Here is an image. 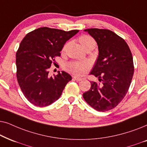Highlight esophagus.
I'll use <instances>...</instances> for the list:
<instances>
[{
    "label": "esophagus",
    "instance_id": "esophagus-1",
    "mask_svg": "<svg viewBox=\"0 0 147 147\" xmlns=\"http://www.w3.org/2000/svg\"><path fill=\"white\" fill-rule=\"evenodd\" d=\"M74 79H75V80H76V81H82V80L83 79V78L77 77V76H75V77H74Z\"/></svg>",
    "mask_w": 147,
    "mask_h": 147
}]
</instances>
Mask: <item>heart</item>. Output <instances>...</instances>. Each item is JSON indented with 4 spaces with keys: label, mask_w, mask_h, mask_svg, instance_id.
<instances>
[{
    "label": "heart",
    "mask_w": 147,
    "mask_h": 147,
    "mask_svg": "<svg viewBox=\"0 0 147 147\" xmlns=\"http://www.w3.org/2000/svg\"><path fill=\"white\" fill-rule=\"evenodd\" d=\"M79 42L81 46L85 49L87 48H94L96 46V42L91 36L88 35H84L80 37ZM66 45L64 47L63 50L66 48ZM89 64L87 62H70L66 66V68L68 71L75 73L76 75H83L87 71L89 68Z\"/></svg>",
    "instance_id": "obj_1"
}]
</instances>
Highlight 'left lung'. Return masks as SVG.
<instances>
[{
    "instance_id": "left-lung-1",
    "label": "left lung",
    "mask_w": 147,
    "mask_h": 147,
    "mask_svg": "<svg viewBox=\"0 0 147 147\" xmlns=\"http://www.w3.org/2000/svg\"><path fill=\"white\" fill-rule=\"evenodd\" d=\"M94 38L99 55L89 75L100 83L91 81V88L83 93L88 104L99 111L110 110L124 99L134 74L132 55L122 38L108 29L84 30Z\"/></svg>"
}]
</instances>
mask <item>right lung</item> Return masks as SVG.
Instances as JSON below:
<instances>
[{"label":"right lung","mask_w":147,"mask_h":147,"mask_svg":"<svg viewBox=\"0 0 147 147\" xmlns=\"http://www.w3.org/2000/svg\"><path fill=\"white\" fill-rule=\"evenodd\" d=\"M79 31L40 27L21 41L16 53L17 81L23 95L33 105L45 107L52 104L72 80L64 71L50 77L49 68L55 57L60 56L65 43Z\"/></svg>","instance_id":"right-lung-1"}]
</instances>
